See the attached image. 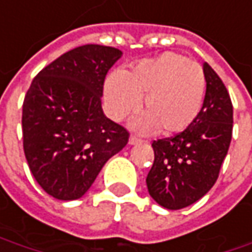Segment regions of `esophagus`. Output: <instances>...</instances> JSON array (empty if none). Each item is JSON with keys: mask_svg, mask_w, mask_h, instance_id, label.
<instances>
[{"mask_svg": "<svg viewBox=\"0 0 252 252\" xmlns=\"http://www.w3.org/2000/svg\"><path fill=\"white\" fill-rule=\"evenodd\" d=\"M140 142H142V141L140 140V138H137V137H129V140H128V144L129 145H137V144H140Z\"/></svg>", "mask_w": 252, "mask_h": 252, "instance_id": "34e87169", "label": "esophagus"}]
</instances>
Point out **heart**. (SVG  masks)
I'll use <instances>...</instances> for the list:
<instances>
[{
	"label": "heart",
	"instance_id": "obj_1",
	"mask_svg": "<svg viewBox=\"0 0 252 252\" xmlns=\"http://www.w3.org/2000/svg\"><path fill=\"white\" fill-rule=\"evenodd\" d=\"M205 95V77L198 64L178 52H164L144 60L129 71H115L105 81V102L114 120L137 111L144 96L145 112L132 128L142 134L161 129L172 135L197 120Z\"/></svg>",
	"mask_w": 252,
	"mask_h": 252
}]
</instances>
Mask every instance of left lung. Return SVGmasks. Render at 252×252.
<instances>
[{"label":"left lung","mask_w":252,"mask_h":252,"mask_svg":"<svg viewBox=\"0 0 252 252\" xmlns=\"http://www.w3.org/2000/svg\"><path fill=\"white\" fill-rule=\"evenodd\" d=\"M202 108L185 131L153 142L154 164L147 175L151 198L167 210H181L215 184L232 135V104L225 85L207 63Z\"/></svg>","instance_id":"1"}]
</instances>
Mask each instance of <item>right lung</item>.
Instances as JSON below:
<instances>
[{"mask_svg":"<svg viewBox=\"0 0 252 252\" xmlns=\"http://www.w3.org/2000/svg\"><path fill=\"white\" fill-rule=\"evenodd\" d=\"M121 57L112 47H77L39 71L27 91L25 158L41 188L57 200L81 198L128 142L126 128L101 107L105 75Z\"/></svg>","mask_w":252,"mask_h":252,"instance_id":"right-lung-1","label":"right lung"}]
</instances>
